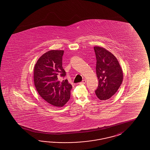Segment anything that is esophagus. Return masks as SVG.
<instances>
[{
	"mask_svg": "<svg viewBox=\"0 0 150 150\" xmlns=\"http://www.w3.org/2000/svg\"><path fill=\"white\" fill-rule=\"evenodd\" d=\"M86 80H85V79H84V80H83L81 82H80V85H82V84H85V83H86Z\"/></svg>",
	"mask_w": 150,
	"mask_h": 150,
	"instance_id": "obj_1",
	"label": "esophagus"
}]
</instances>
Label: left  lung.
Wrapping results in <instances>:
<instances>
[{
    "label": "left lung",
    "instance_id": "8db88e82",
    "mask_svg": "<svg viewBox=\"0 0 150 150\" xmlns=\"http://www.w3.org/2000/svg\"><path fill=\"white\" fill-rule=\"evenodd\" d=\"M96 74L98 85L95 90L100 100H107L118 91L123 79V74L118 60L110 52L100 47H95Z\"/></svg>",
    "mask_w": 150,
    "mask_h": 150
}]
</instances>
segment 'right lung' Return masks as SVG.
<instances>
[{
    "label": "right lung",
    "mask_w": 150,
    "mask_h": 150,
    "mask_svg": "<svg viewBox=\"0 0 150 150\" xmlns=\"http://www.w3.org/2000/svg\"><path fill=\"white\" fill-rule=\"evenodd\" d=\"M64 50H52L42 55L34 68V83L41 97L53 107H63L70 98L72 85L62 67Z\"/></svg>",
    "instance_id": "right-lung-1"
}]
</instances>
